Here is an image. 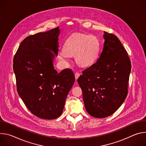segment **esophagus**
Segmentation results:
<instances>
[{
	"instance_id": "34e87169",
	"label": "esophagus",
	"mask_w": 146,
	"mask_h": 146,
	"mask_svg": "<svg viewBox=\"0 0 146 146\" xmlns=\"http://www.w3.org/2000/svg\"><path fill=\"white\" fill-rule=\"evenodd\" d=\"M74 75H75V78H76V80H77V78H78L80 77V73H78V72H76Z\"/></svg>"
}]
</instances>
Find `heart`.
I'll return each instance as SVG.
<instances>
[{"label":"heart","mask_w":146,"mask_h":146,"mask_svg":"<svg viewBox=\"0 0 146 146\" xmlns=\"http://www.w3.org/2000/svg\"><path fill=\"white\" fill-rule=\"evenodd\" d=\"M64 50L59 54L60 59L66 60L69 55H74L78 65L88 66L94 64L98 56L99 41L94 36L75 33L66 40Z\"/></svg>","instance_id":"obj_1"}]
</instances>
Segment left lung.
I'll return each instance as SVG.
<instances>
[{"label":"left lung","mask_w":146,"mask_h":146,"mask_svg":"<svg viewBox=\"0 0 146 146\" xmlns=\"http://www.w3.org/2000/svg\"><path fill=\"white\" fill-rule=\"evenodd\" d=\"M103 48L98 60L82 71L77 82L88 113L95 118L113 114L128 95L131 63L118 37L104 32Z\"/></svg>","instance_id":"8db88e82"}]
</instances>
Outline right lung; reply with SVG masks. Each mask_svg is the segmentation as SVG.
Instances as JSON below:
<instances>
[{"label": "right lung", "instance_id": "add662e5", "mask_svg": "<svg viewBox=\"0 0 146 146\" xmlns=\"http://www.w3.org/2000/svg\"><path fill=\"white\" fill-rule=\"evenodd\" d=\"M59 27L27 37L13 60L17 90L26 107L36 117L53 119L62 113L68 94L75 80L73 71L54 69L58 52Z\"/></svg>", "mask_w": 146, "mask_h": 146}]
</instances>
